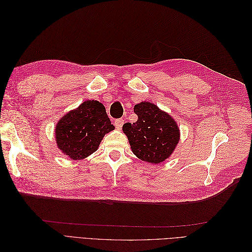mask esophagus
<instances>
[{
    "mask_svg": "<svg viewBox=\"0 0 252 252\" xmlns=\"http://www.w3.org/2000/svg\"><path fill=\"white\" fill-rule=\"evenodd\" d=\"M123 124H124L123 119H118L114 121V125H116L117 129H119V130H121V128H122V126H123Z\"/></svg>",
    "mask_w": 252,
    "mask_h": 252,
    "instance_id": "obj_1",
    "label": "esophagus"
}]
</instances>
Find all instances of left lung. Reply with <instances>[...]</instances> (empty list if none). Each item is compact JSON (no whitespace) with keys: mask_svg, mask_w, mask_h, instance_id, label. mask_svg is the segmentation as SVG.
<instances>
[{"mask_svg":"<svg viewBox=\"0 0 252 252\" xmlns=\"http://www.w3.org/2000/svg\"><path fill=\"white\" fill-rule=\"evenodd\" d=\"M134 112L138 121L123 126L132 152L144 162L158 164L165 161L179 143L177 123L169 114L149 102L135 105Z\"/></svg>","mask_w":252,"mask_h":252,"instance_id":"left-lung-1","label":"left lung"}]
</instances>
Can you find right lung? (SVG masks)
<instances>
[{
  "label": "right lung",
  "mask_w": 252,
  "mask_h": 252,
  "mask_svg": "<svg viewBox=\"0 0 252 252\" xmlns=\"http://www.w3.org/2000/svg\"><path fill=\"white\" fill-rule=\"evenodd\" d=\"M104 105L85 101L59 121L56 139L59 148L71 159H82L97 149L105 133L113 130Z\"/></svg>",
  "instance_id": "add662e5"
}]
</instances>
